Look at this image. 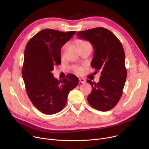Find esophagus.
I'll list each match as a JSON object with an SVG mask.
<instances>
[{
  "label": "esophagus",
  "mask_w": 149,
  "mask_h": 149,
  "mask_svg": "<svg viewBox=\"0 0 149 149\" xmlns=\"http://www.w3.org/2000/svg\"><path fill=\"white\" fill-rule=\"evenodd\" d=\"M79 81L81 83H86V80L84 79H81H81H79Z\"/></svg>",
  "instance_id": "1"
}]
</instances>
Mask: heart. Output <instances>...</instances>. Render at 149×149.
Masks as SVG:
<instances>
[{"instance_id":"heart-1","label":"heart","mask_w":149,"mask_h":149,"mask_svg":"<svg viewBox=\"0 0 149 149\" xmlns=\"http://www.w3.org/2000/svg\"><path fill=\"white\" fill-rule=\"evenodd\" d=\"M78 44H79V47H81L83 46H91L90 43L85 41V40H81V41H79L78 42ZM75 71L78 73H81L83 71V68L81 66H78L75 68Z\"/></svg>"}]
</instances>
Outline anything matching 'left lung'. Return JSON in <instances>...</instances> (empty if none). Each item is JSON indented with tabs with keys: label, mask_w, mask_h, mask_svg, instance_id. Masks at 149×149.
Masks as SVG:
<instances>
[{
	"label": "left lung",
	"mask_w": 149,
	"mask_h": 149,
	"mask_svg": "<svg viewBox=\"0 0 149 149\" xmlns=\"http://www.w3.org/2000/svg\"><path fill=\"white\" fill-rule=\"evenodd\" d=\"M77 35L93 46L91 66L97 70L95 73L101 72L98 83L87 80L92 87L87 97L88 103L98 111H108L118 103L126 80L123 45L111 31L102 27L80 31Z\"/></svg>",
	"instance_id": "left-lung-1"
}]
</instances>
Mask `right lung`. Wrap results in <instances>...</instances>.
I'll return each instance as SVG.
<instances>
[{"label": "right lung", "instance_id": "right-lung-1", "mask_svg": "<svg viewBox=\"0 0 149 149\" xmlns=\"http://www.w3.org/2000/svg\"><path fill=\"white\" fill-rule=\"evenodd\" d=\"M75 33L45 29L31 38L26 46L22 77L29 98L43 113L52 115L61 111L69 92L79 83L74 74L58 80L52 73L54 67L61 62L62 46Z\"/></svg>", "mask_w": 149, "mask_h": 149}]
</instances>
